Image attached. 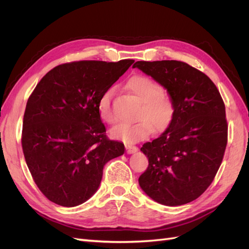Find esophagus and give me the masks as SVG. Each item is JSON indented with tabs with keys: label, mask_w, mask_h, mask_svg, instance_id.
I'll use <instances>...</instances> for the list:
<instances>
[{
	"label": "esophagus",
	"mask_w": 249,
	"mask_h": 249,
	"mask_svg": "<svg viewBox=\"0 0 249 249\" xmlns=\"http://www.w3.org/2000/svg\"><path fill=\"white\" fill-rule=\"evenodd\" d=\"M125 149H126L127 154H134V153L137 152L138 147L135 146V145H131V144H125Z\"/></svg>",
	"instance_id": "esophagus-1"
}]
</instances>
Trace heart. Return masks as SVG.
Returning <instances> with one entry per match:
<instances>
[{
	"label": "heart",
	"mask_w": 249,
	"mask_h": 249,
	"mask_svg": "<svg viewBox=\"0 0 249 249\" xmlns=\"http://www.w3.org/2000/svg\"><path fill=\"white\" fill-rule=\"evenodd\" d=\"M131 93L141 102L136 123H122L111 130L112 138L134 143L147 138L154 132H164L170 126L176 114L172 99L163 92L157 82L145 76H135L126 83ZM113 89L109 88L101 95L97 103V112L103 122L113 124L115 115L112 108Z\"/></svg>",
	"instance_id": "obj_1"
}]
</instances>
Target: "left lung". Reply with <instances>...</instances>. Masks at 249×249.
Instances as JSON below:
<instances>
[{
    "label": "left lung",
    "mask_w": 249,
    "mask_h": 249,
    "mask_svg": "<svg viewBox=\"0 0 249 249\" xmlns=\"http://www.w3.org/2000/svg\"><path fill=\"white\" fill-rule=\"evenodd\" d=\"M167 90L176 106L170 126L141 152L148 167L141 189L164 206L199 197L213 182L228 143L225 106L208 76L182 61H137L133 65Z\"/></svg>",
    "instance_id": "left-lung-1"
}]
</instances>
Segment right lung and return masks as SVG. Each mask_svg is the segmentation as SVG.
Returning a JSON list of instances; mask_svg holds the SVG:
<instances>
[{"instance_id":"add662e5","label":"right lung","mask_w":249,"mask_h":249,"mask_svg":"<svg viewBox=\"0 0 249 249\" xmlns=\"http://www.w3.org/2000/svg\"><path fill=\"white\" fill-rule=\"evenodd\" d=\"M134 63L76 61L51 70L30 95L21 146L35 184L62 207L85 202L99 189L105 164L124 155L97 112L101 95Z\"/></svg>"}]
</instances>
